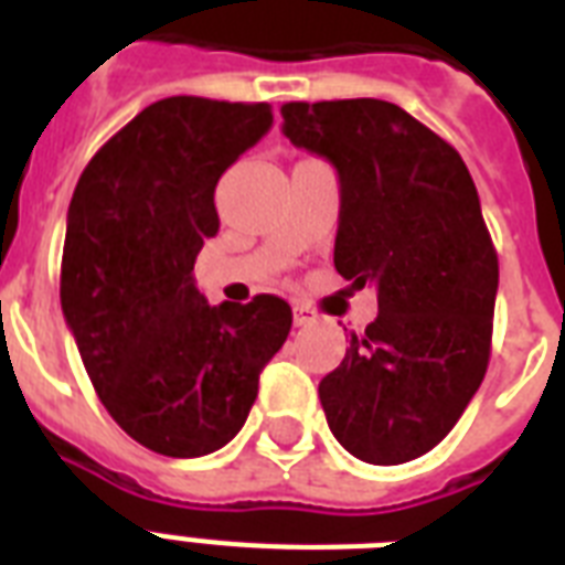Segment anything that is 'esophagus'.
Here are the masks:
<instances>
[{"label": "esophagus", "instance_id": "1", "mask_svg": "<svg viewBox=\"0 0 565 565\" xmlns=\"http://www.w3.org/2000/svg\"><path fill=\"white\" fill-rule=\"evenodd\" d=\"M292 322L299 328L310 326V322H317V310L308 308V305H296V308H292Z\"/></svg>", "mask_w": 565, "mask_h": 565}]
</instances>
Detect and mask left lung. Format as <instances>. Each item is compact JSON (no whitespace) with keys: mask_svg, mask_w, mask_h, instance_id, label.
I'll return each mask as SVG.
<instances>
[{"mask_svg":"<svg viewBox=\"0 0 565 565\" xmlns=\"http://www.w3.org/2000/svg\"><path fill=\"white\" fill-rule=\"evenodd\" d=\"M290 143L334 163V266L377 287V317L319 381L328 428L366 463L425 455L478 393L499 255L463 158L393 102L281 105Z\"/></svg>","mask_w":565,"mask_h":565,"instance_id":"obj_1","label":"left lung"}]
</instances>
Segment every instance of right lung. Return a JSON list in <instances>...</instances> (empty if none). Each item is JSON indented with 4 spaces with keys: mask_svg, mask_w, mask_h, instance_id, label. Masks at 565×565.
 <instances>
[{
    "mask_svg": "<svg viewBox=\"0 0 565 565\" xmlns=\"http://www.w3.org/2000/svg\"><path fill=\"white\" fill-rule=\"evenodd\" d=\"M273 126L264 102L170 96L84 167L66 213L61 308L105 411L140 446L202 457L237 437L292 310L260 292L211 308L195 255L216 181Z\"/></svg>",
    "mask_w": 565,
    "mask_h": 565,
    "instance_id": "1",
    "label": "right lung"
}]
</instances>
